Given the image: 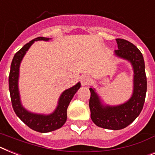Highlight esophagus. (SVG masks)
I'll return each mask as SVG.
<instances>
[{
  "label": "esophagus",
  "instance_id": "esophagus-1",
  "mask_svg": "<svg viewBox=\"0 0 155 155\" xmlns=\"http://www.w3.org/2000/svg\"><path fill=\"white\" fill-rule=\"evenodd\" d=\"M80 81H81V84L83 86H86L89 84V81H90V77L88 75H82L81 78H80Z\"/></svg>",
  "mask_w": 155,
  "mask_h": 155
}]
</instances>
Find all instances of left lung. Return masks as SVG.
Here are the masks:
<instances>
[{"mask_svg":"<svg viewBox=\"0 0 155 155\" xmlns=\"http://www.w3.org/2000/svg\"><path fill=\"white\" fill-rule=\"evenodd\" d=\"M118 50L114 56L130 63L133 69V92L127 101L110 106L103 104L94 87H90L89 107L93 123L108 130H121L134 121L143 110L147 93V76L143 54L132 43L116 39Z\"/></svg>","mask_w":155,"mask_h":155,"instance_id":"obj_1","label":"left lung"}]
</instances>
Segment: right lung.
Masks as SVG:
<instances>
[{"instance_id": "obj_1", "label": "right lung", "mask_w": 155, "mask_h": 155, "mask_svg": "<svg viewBox=\"0 0 155 155\" xmlns=\"http://www.w3.org/2000/svg\"><path fill=\"white\" fill-rule=\"evenodd\" d=\"M51 38L47 37H37L29 41L24 45L22 48L19 50L12 59L11 68H10L9 77H8V86L12 105L15 113L20 118L21 121L32 130L41 133H47L56 130L60 128L67 120V109L70 102L73 98L76 91L80 88V82L66 89L60 95L58 104L56 109L51 114H37L28 110L22 105L21 95L19 91V75H20V66L24 56L35 41H48Z\"/></svg>"}]
</instances>
